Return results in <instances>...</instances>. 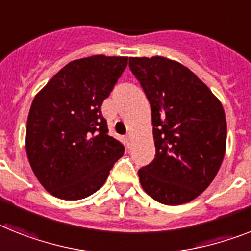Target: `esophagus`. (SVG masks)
I'll return each mask as SVG.
<instances>
[{"label":"esophagus","instance_id":"obj_1","mask_svg":"<svg viewBox=\"0 0 251 251\" xmlns=\"http://www.w3.org/2000/svg\"><path fill=\"white\" fill-rule=\"evenodd\" d=\"M126 141H127V148L129 149L130 145H132V144H130V141H132V136H130V134H128L127 137H126Z\"/></svg>","mask_w":251,"mask_h":251}]
</instances>
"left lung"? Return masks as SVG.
<instances>
[{
	"mask_svg": "<svg viewBox=\"0 0 251 251\" xmlns=\"http://www.w3.org/2000/svg\"><path fill=\"white\" fill-rule=\"evenodd\" d=\"M151 105L155 159L138 171L141 186L165 205L204 192L226 152L227 123L221 101L191 70L163 56L129 57Z\"/></svg>",
	"mask_w": 251,
	"mask_h": 251,
	"instance_id": "left-lung-1",
	"label": "left lung"
}]
</instances>
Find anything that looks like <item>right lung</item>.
<instances>
[{
    "label": "right lung",
    "instance_id": "add662e5",
    "mask_svg": "<svg viewBox=\"0 0 251 251\" xmlns=\"http://www.w3.org/2000/svg\"><path fill=\"white\" fill-rule=\"evenodd\" d=\"M128 57L95 55L74 60L34 97L25 150L39 183L63 200L92 195L106 181L124 146L107 134L101 105Z\"/></svg>",
    "mask_w": 251,
    "mask_h": 251
}]
</instances>
